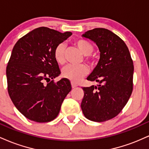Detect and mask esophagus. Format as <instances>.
<instances>
[{"mask_svg": "<svg viewBox=\"0 0 149 149\" xmlns=\"http://www.w3.org/2000/svg\"><path fill=\"white\" fill-rule=\"evenodd\" d=\"M71 87H72V88H76V87H77V85L76 84V83H71Z\"/></svg>", "mask_w": 149, "mask_h": 149, "instance_id": "obj_1", "label": "esophagus"}]
</instances>
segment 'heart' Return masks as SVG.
Listing matches in <instances>:
<instances>
[{
	"label": "heart",
	"instance_id": "heart-1",
	"mask_svg": "<svg viewBox=\"0 0 149 149\" xmlns=\"http://www.w3.org/2000/svg\"><path fill=\"white\" fill-rule=\"evenodd\" d=\"M75 45L77 48L85 55V59L89 64H92L94 59L92 57L91 53L93 52L94 47L91 42L85 39H78L74 42ZM54 57L58 64L63 65L66 62L65 58V45L64 44H59L54 52ZM88 68L84 64L73 66L69 65L65 67L62 71V76L66 79H69L73 83H78L83 77L88 73Z\"/></svg>",
	"mask_w": 149,
	"mask_h": 149
}]
</instances>
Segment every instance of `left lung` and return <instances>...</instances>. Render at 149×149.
I'll return each instance as SVG.
<instances>
[{"instance_id":"obj_1","label":"left lung","mask_w":149,"mask_h":149,"mask_svg":"<svg viewBox=\"0 0 149 149\" xmlns=\"http://www.w3.org/2000/svg\"><path fill=\"white\" fill-rule=\"evenodd\" d=\"M97 44L100 59L87 78L100 83L83 88L81 109L85 118L95 122L113 118L127 103L133 90L134 66L128 47L116 34L104 28L88 31L82 36Z\"/></svg>"}]
</instances>
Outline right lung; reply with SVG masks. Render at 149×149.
Returning <instances> with one entry per match:
<instances>
[{"label":"right lung","mask_w":149,"mask_h":149,"mask_svg":"<svg viewBox=\"0 0 149 149\" xmlns=\"http://www.w3.org/2000/svg\"><path fill=\"white\" fill-rule=\"evenodd\" d=\"M71 35L39 27L19 39L13 47L6 68L8 91L15 107L26 118L47 123L59 114L71 90V83L66 78L44 82L61 73L54 49Z\"/></svg>","instance_id":"1"}]
</instances>
